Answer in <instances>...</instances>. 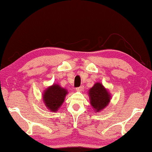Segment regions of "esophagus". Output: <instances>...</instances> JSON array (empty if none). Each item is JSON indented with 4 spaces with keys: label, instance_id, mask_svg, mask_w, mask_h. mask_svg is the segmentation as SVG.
Wrapping results in <instances>:
<instances>
[{
    "label": "esophagus",
    "instance_id": "esophagus-1",
    "mask_svg": "<svg viewBox=\"0 0 152 152\" xmlns=\"http://www.w3.org/2000/svg\"><path fill=\"white\" fill-rule=\"evenodd\" d=\"M83 88H84L83 86H79V87H78V88H76V90L77 91H79V92H81V91L83 90Z\"/></svg>",
    "mask_w": 152,
    "mask_h": 152
}]
</instances>
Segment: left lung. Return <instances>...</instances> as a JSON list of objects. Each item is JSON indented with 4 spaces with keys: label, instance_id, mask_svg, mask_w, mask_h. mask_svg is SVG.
Instances as JSON below:
<instances>
[{
    "label": "left lung",
    "instance_id": "8db88e82",
    "mask_svg": "<svg viewBox=\"0 0 152 152\" xmlns=\"http://www.w3.org/2000/svg\"><path fill=\"white\" fill-rule=\"evenodd\" d=\"M90 104L95 112H100L108 105L111 100V94L99 82L96 83L88 92Z\"/></svg>",
    "mask_w": 152,
    "mask_h": 152
}]
</instances>
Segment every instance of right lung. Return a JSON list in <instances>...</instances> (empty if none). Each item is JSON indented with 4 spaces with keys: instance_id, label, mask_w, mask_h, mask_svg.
Returning a JSON list of instances; mask_svg holds the SVG:
<instances>
[{
    "instance_id": "1",
    "label": "right lung",
    "mask_w": 152,
    "mask_h": 152,
    "mask_svg": "<svg viewBox=\"0 0 152 152\" xmlns=\"http://www.w3.org/2000/svg\"><path fill=\"white\" fill-rule=\"evenodd\" d=\"M68 94L66 89L58 84H53L48 87L43 94V100L47 108L51 111H57L64 101V98Z\"/></svg>"
}]
</instances>
